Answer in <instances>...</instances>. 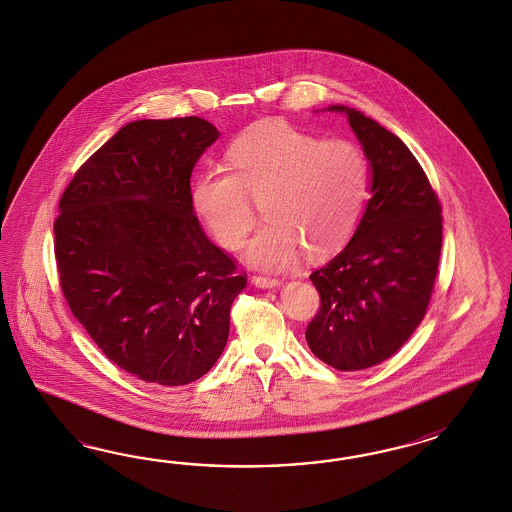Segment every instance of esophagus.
I'll use <instances>...</instances> for the list:
<instances>
[{
	"instance_id": "34e87169",
	"label": "esophagus",
	"mask_w": 512,
	"mask_h": 512,
	"mask_svg": "<svg viewBox=\"0 0 512 512\" xmlns=\"http://www.w3.org/2000/svg\"><path fill=\"white\" fill-rule=\"evenodd\" d=\"M251 283L259 289H272V287H278L279 279L268 278V276H253Z\"/></svg>"
}]
</instances>
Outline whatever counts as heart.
<instances>
[{"mask_svg": "<svg viewBox=\"0 0 512 512\" xmlns=\"http://www.w3.org/2000/svg\"><path fill=\"white\" fill-rule=\"evenodd\" d=\"M227 169H206L191 199L225 249L246 240L261 201L268 221L246 261L257 268L295 263L302 248L323 257L349 242L370 195V165L355 142L319 139L285 122H266L233 140Z\"/></svg>", "mask_w": 512, "mask_h": 512, "instance_id": "b5f03b06", "label": "heart"}]
</instances>
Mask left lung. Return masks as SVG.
<instances>
[{
    "mask_svg": "<svg viewBox=\"0 0 512 512\" xmlns=\"http://www.w3.org/2000/svg\"><path fill=\"white\" fill-rule=\"evenodd\" d=\"M341 112L370 163V201L349 244L311 274L321 308L306 340L341 372L392 357L424 319L443 242L441 204L411 150L360 110Z\"/></svg>",
    "mask_w": 512,
    "mask_h": 512,
    "instance_id": "obj_1",
    "label": "left lung"
}]
</instances>
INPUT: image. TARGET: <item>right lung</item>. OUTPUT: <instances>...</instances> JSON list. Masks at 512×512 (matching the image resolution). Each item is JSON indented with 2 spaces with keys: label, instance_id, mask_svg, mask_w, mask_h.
Masks as SVG:
<instances>
[{
  "label": "right lung",
  "instance_id": "add662e5",
  "mask_svg": "<svg viewBox=\"0 0 512 512\" xmlns=\"http://www.w3.org/2000/svg\"><path fill=\"white\" fill-rule=\"evenodd\" d=\"M217 139L197 116L131 122L60 201L63 296L97 347L146 383L180 387L210 372L246 287L193 210L191 172Z\"/></svg>",
  "mask_w": 512,
  "mask_h": 512
}]
</instances>
